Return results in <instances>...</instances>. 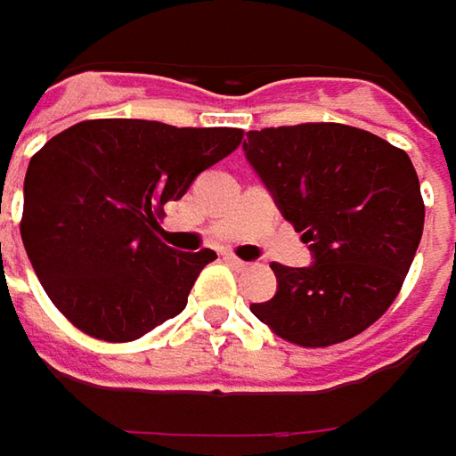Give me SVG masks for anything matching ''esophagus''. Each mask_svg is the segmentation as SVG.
<instances>
[{"label":"esophagus","instance_id":"1","mask_svg":"<svg viewBox=\"0 0 456 456\" xmlns=\"http://www.w3.org/2000/svg\"><path fill=\"white\" fill-rule=\"evenodd\" d=\"M229 262V265H232V267H234V270H247V267H249V265H247V262H244V259H240V257H234V255H227V257H224Z\"/></svg>","mask_w":456,"mask_h":456}]
</instances>
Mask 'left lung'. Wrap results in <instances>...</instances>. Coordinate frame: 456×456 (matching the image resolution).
Returning a JSON list of instances; mask_svg holds the SVG:
<instances>
[{"label": "left lung", "mask_w": 456, "mask_h": 456, "mask_svg": "<svg viewBox=\"0 0 456 456\" xmlns=\"http://www.w3.org/2000/svg\"><path fill=\"white\" fill-rule=\"evenodd\" d=\"M244 159L313 262H273L277 292L249 310L277 336L322 348L358 336L399 295L424 232L411 159L343 123L249 131Z\"/></svg>", "instance_id": "1"}]
</instances>
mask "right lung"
Listing matches in <instances>:
<instances>
[{
    "label": "right lung",
    "mask_w": 456,
    "mask_h": 456,
    "mask_svg": "<svg viewBox=\"0 0 456 456\" xmlns=\"http://www.w3.org/2000/svg\"><path fill=\"white\" fill-rule=\"evenodd\" d=\"M240 141V128L102 118L75 123L32 156L20 232L42 288L75 328L126 343L186 307L216 255L161 242L159 214Z\"/></svg>",
    "instance_id": "right-lung-1"
}]
</instances>
